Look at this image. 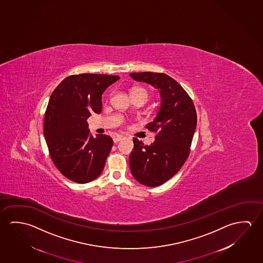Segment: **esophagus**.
Masks as SVG:
<instances>
[{
  "label": "esophagus",
  "mask_w": 263,
  "mask_h": 263,
  "mask_svg": "<svg viewBox=\"0 0 263 263\" xmlns=\"http://www.w3.org/2000/svg\"><path fill=\"white\" fill-rule=\"evenodd\" d=\"M124 138V137L123 136H121V135H117V136H116V137H114V138H112V140H114V142L117 143L118 141H120V140H122Z\"/></svg>",
  "instance_id": "obj_1"
}]
</instances>
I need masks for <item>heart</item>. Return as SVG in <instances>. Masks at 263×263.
Listing matches in <instances>:
<instances>
[{
    "label": "heart",
    "instance_id": "obj_1",
    "mask_svg": "<svg viewBox=\"0 0 263 263\" xmlns=\"http://www.w3.org/2000/svg\"><path fill=\"white\" fill-rule=\"evenodd\" d=\"M138 93H142V95H145L146 97H147V92H146V90H145V89H143V88H135V89H133V90H132L131 95H138Z\"/></svg>",
    "mask_w": 263,
    "mask_h": 263
}]
</instances>
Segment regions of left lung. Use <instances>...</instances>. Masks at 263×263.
<instances>
[{"label":"left lung","instance_id":"1","mask_svg":"<svg viewBox=\"0 0 263 263\" xmlns=\"http://www.w3.org/2000/svg\"><path fill=\"white\" fill-rule=\"evenodd\" d=\"M130 77L158 89L160 106L154 120L146 125L158 132L149 146L134 138L130 171L143 185H161L176 174L185 162L196 129L197 116L185 90L167 74L134 72Z\"/></svg>","mask_w":263,"mask_h":263}]
</instances>
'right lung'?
Returning <instances> with one entry per match:
<instances>
[{
  "mask_svg": "<svg viewBox=\"0 0 263 263\" xmlns=\"http://www.w3.org/2000/svg\"><path fill=\"white\" fill-rule=\"evenodd\" d=\"M119 76L83 73L64 79L52 92L44 118V137L52 160L77 183L93 181L103 172L112 146L106 135L92 137L87 118L102 112V95Z\"/></svg>",
  "mask_w": 263,
  "mask_h": 263,
  "instance_id": "add662e5",
  "label": "right lung"
}]
</instances>
